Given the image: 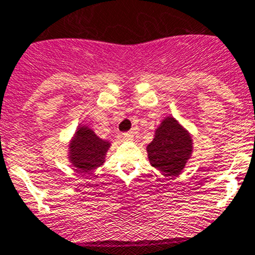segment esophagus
<instances>
[{
    "label": "esophagus",
    "instance_id": "34e87169",
    "mask_svg": "<svg viewBox=\"0 0 255 255\" xmlns=\"http://www.w3.org/2000/svg\"><path fill=\"white\" fill-rule=\"evenodd\" d=\"M123 136H124V139H126V140H132L134 135H132L131 131H128V132H124Z\"/></svg>",
    "mask_w": 255,
    "mask_h": 255
}]
</instances>
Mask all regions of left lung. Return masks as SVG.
Instances as JSON below:
<instances>
[{
    "mask_svg": "<svg viewBox=\"0 0 255 255\" xmlns=\"http://www.w3.org/2000/svg\"><path fill=\"white\" fill-rule=\"evenodd\" d=\"M146 151L154 168L166 175H178L190 159L193 140L175 119L168 116L155 130V137L147 145Z\"/></svg>",
    "mask_w": 255,
    "mask_h": 255,
    "instance_id": "left-lung-1",
    "label": "left lung"
}]
</instances>
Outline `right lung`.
Wrapping results in <instances>:
<instances>
[{"mask_svg":"<svg viewBox=\"0 0 255 255\" xmlns=\"http://www.w3.org/2000/svg\"><path fill=\"white\" fill-rule=\"evenodd\" d=\"M110 142L100 139L87 126H79L69 145V160L77 171L87 173L105 161Z\"/></svg>","mask_w":255,"mask_h":255,"instance_id":"right-lung-1","label":"right lung"}]
</instances>
